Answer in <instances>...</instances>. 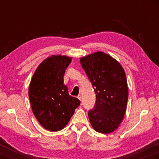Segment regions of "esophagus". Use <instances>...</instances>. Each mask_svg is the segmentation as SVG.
<instances>
[{
	"label": "esophagus",
	"mask_w": 159,
	"mask_h": 159,
	"mask_svg": "<svg viewBox=\"0 0 159 159\" xmlns=\"http://www.w3.org/2000/svg\"><path fill=\"white\" fill-rule=\"evenodd\" d=\"M77 98H78V99H79L80 101H81V100H82V99H81V95H78Z\"/></svg>",
	"instance_id": "1"
}]
</instances>
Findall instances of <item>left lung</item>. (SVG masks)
Instances as JSON below:
<instances>
[{"label": "left lung", "instance_id": "1", "mask_svg": "<svg viewBox=\"0 0 159 159\" xmlns=\"http://www.w3.org/2000/svg\"><path fill=\"white\" fill-rule=\"evenodd\" d=\"M96 94V102L88 117L93 128L100 133L114 132L123 119L128 89L125 71L108 54L97 52L80 59Z\"/></svg>", "mask_w": 159, "mask_h": 159}]
</instances>
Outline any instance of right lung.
<instances>
[{"mask_svg":"<svg viewBox=\"0 0 159 159\" xmlns=\"http://www.w3.org/2000/svg\"><path fill=\"white\" fill-rule=\"evenodd\" d=\"M71 61L67 56L52 55L38 66L29 88L35 117L48 130H61L80 105L79 99L69 95L64 84L65 70Z\"/></svg>","mask_w":159,"mask_h":159,"instance_id":"obj_1","label":"right lung"}]
</instances>
